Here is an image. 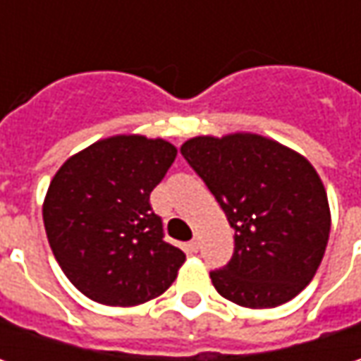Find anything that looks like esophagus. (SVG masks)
I'll return each mask as SVG.
<instances>
[{"label":"esophagus","instance_id":"esophagus-1","mask_svg":"<svg viewBox=\"0 0 361 361\" xmlns=\"http://www.w3.org/2000/svg\"><path fill=\"white\" fill-rule=\"evenodd\" d=\"M199 249H201V243H199V239H197V237H195V239H192V241L188 243V251H192V253H197V251H199Z\"/></svg>","mask_w":361,"mask_h":361}]
</instances>
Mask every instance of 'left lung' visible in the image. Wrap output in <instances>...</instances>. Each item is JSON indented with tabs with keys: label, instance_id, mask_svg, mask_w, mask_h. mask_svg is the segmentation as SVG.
<instances>
[{
	"label": "left lung",
	"instance_id": "obj_1",
	"mask_svg": "<svg viewBox=\"0 0 361 361\" xmlns=\"http://www.w3.org/2000/svg\"><path fill=\"white\" fill-rule=\"evenodd\" d=\"M235 229V251L211 271L241 307H277L310 283L329 239V204L310 160L259 134L197 136L180 146Z\"/></svg>",
	"mask_w": 361,
	"mask_h": 361
}]
</instances>
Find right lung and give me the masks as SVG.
Segmentation results:
<instances>
[{"label":"right lung","instance_id":"add662e5","mask_svg":"<svg viewBox=\"0 0 361 361\" xmlns=\"http://www.w3.org/2000/svg\"><path fill=\"white\" fill-rule=\"evenodd\" d=\"M176 159L162 138L120 134L74 154L51 178L44 227L70 283L92 301L130 307L159 298L185 253L164 241L150 192Z\"/></svg>","mask_w":361,"mask_h":361}]
</instances>
